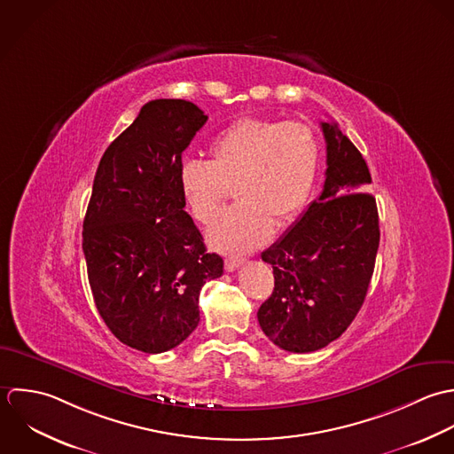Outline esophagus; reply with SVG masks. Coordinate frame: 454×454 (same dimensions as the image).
I'll list each match as a JSON object with an SVG mask.
<instances>
[{
  "instance_id": "esophagus-1",
  "label": "esophagus",
  "mask_w": 454,
  "mask_h": 454,
  "mask_svg": "<svg viewBox=\"0 0 454 454\" xmlns=\"http://www.w3.org/2000/svg\"><path fill=\"white\" fill-rule=\"evenodd\" d=\"M242 263H244V258L231 256V258H226V260H224V269H226L228 272H233V270H237Z\"/></svg>"
}]
</instances>
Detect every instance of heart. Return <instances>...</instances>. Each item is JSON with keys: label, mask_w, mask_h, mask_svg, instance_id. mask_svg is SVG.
I'll return each mask as SVG.
<instances>
[{"label": "heart", "mask_w": 454, "mask_h": 454, "mask_svg": "<svg viewBox=\"0 0 454 454\" xmlns=\"http://www.w3.org/2000/svg\"><path fill=\"white\" fill-rule=\"evenodd\" d=\"M208 154L210 161L182 163V196L192 217L210 224L235 187L239 203L221 214L208 242L219 251L244 253L305 208L319 174L321 144L305 122L244 117L212 138Z\"/></svg>", "instance_id": "obj_1"}]
</instances>
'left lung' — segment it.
Here are the masks:
<instances>
[{
  "instance_id": "obj_1",
  "label": "left lung",
  "mask_w": 454,
  "mask_h": 454,
  "mask_svg": "<svg viewBox=\"0 0 454 454\" xmlns=\"http://www.w3.org/2000/svg\"><path fill=\"white\" fill-rule=\"evenodd\" d=\"M326 179L287 233L262 253L273 269L270 298L260 307L263 333L284 351L312 353L339 339L362 309L379 249L375 198L362 153L321 122Z\"/></svg>"
}]
</instances>
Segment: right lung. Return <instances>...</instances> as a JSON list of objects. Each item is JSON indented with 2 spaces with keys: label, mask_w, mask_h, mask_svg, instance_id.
<instances>
[{
  "label": "right lung",
  "mask_w": 454,
  "mask_h": 454,
  "mask_svg": "<svg viewBox=\"0 0 454 454\" xmlns=\"http://www.w3.org/2000/svg\"><path fill=\"white\" fill-rule=\"evenodd\" d=\"M207 115L185 99H153L108 145L84 219L82 249L96 309L126 346L156 355L200 323V291L223 275L184 210L182 153Z\"/></svg>",
  "instance_id": "1"
}]
</instances>
